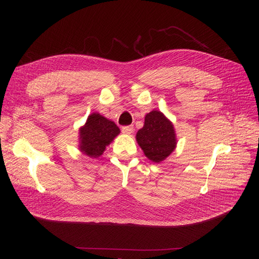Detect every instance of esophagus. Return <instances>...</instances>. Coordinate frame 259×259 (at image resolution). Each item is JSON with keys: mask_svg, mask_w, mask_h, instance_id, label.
<instances>
[{"mask_svg": "<svg viewBox=\"0 0 259 259\" xmlns=\"http://www.w3.org/2000/svg\"><path fill=\"white\" fill-rule=\"evenodd\" d=\"M133 131H134V127H133V125H127V126H123L122 127V133H123V134L130 135V134H132Z\"/></svg>", "mask_w": 259, "mask_h": 259, "instance_id": "34e87169", "label": "esophagus"}]
</instances>
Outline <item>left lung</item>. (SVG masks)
<instances>
[{
	"instance_id": "left-lung-1",
	"label": "left lung",
	"mask_w": 259,
	"mask_h": 259,
	"mask_svg": "<svg viewBox=\"0 0 259 259\" xmlns=\"http://www.w3.org/2000/svg\"><path fill=\"white\" fill-rule=\"evenodd\" d=\"M136 140L147 158L155 163L165 160L177 144L173 123L158 110L146 114L144 127L137 132Z\"/></svg>"
}]
</instances>
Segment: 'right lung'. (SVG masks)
Here are the masks:
<instances>
[{
    "mask_svg": "<svg viewBox=\"0 0 259 259\" xmlns=\"http://www.w3.org/2000/svg\"><path fill=\"white\" fill-rule=\"evenodd\" d=\"M79 133L80 150L91 158H99L106 150V147L120 134V128L114 122L95 112L89 115L88 121Z\"/></svg>",
    "mask_w": 259,
    "mask_h": 259,
    "instance_id": "add662e5",
    "label": "right lung"
}]
</instances>
